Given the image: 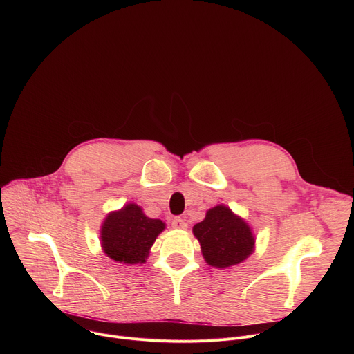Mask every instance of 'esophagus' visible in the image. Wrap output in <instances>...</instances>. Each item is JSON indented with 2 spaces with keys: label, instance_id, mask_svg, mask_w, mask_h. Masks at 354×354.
I'll list each match as a JSON object with an SVG mask.
<instances>
[{
  "label": "esophagus",
  "instance_id": "obj_1",
  "mask_svg": "<svg viewBox=\"0 0 354 354\" xmlns=\"http://www.w3.org/2000/svg\"><path fill=\"white\" fill-rule=\"evenodd\" d=\"M171 225H172V228H176V230H186V228H187V224H186L185 220L180 218V217H175V218L172 220Z\"/></svg>",
  "mask_w": 354,
  "mask_h": 354
}]
</instances>
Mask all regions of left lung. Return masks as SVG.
<instances>
[{"label":"left lung","instance_id":"1","mask_svg":"<svg viewBox=\"0 0 354 354\" xmlns=\"http://www.w3.org/2000/svg\"><path fill=\"white\" fill-rule=\"evenodd\" d=\"M206 262L214 268H230L254 252L255 239L243 220L228 207L210 209L206 218L193 227Z\"/></svg>","mask_w":354,"mask_h":354}]
</instances>
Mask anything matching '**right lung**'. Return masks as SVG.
<instances>
[{
	"mask_svg": "<svg viewBox=\"0 0 354 354\" xmlns=\"http://www.w3.org/2000/svg\"><path fill=\"white\" fill-rule=\"evenodd\" d=\"M164 228L161 220L147 217L137 205H127L108 216L100 239L111 259L127 265L144 263L149 248Z\"/></svg>",
	"mask_w": 354,
	"mask_h": 354,
	"instance_id": "1",
	"label": "right lung"
}]
</instances>
